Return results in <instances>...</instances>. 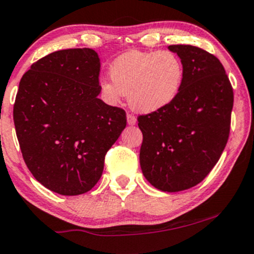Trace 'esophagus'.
<instances>
[{
  "label": "esophagus",
  "instance_id": "esophagus-1",
  "mask_svg": "<svg viewBox=\"0 0 254 254\" xmlns=\"http://www.w3.org/2000/svg\"><path fill=\"white\" fill-rule=\"evenodd\" d=\"M127 122L129 126H133V125H135V122H137V119H135V116L132 115V114H127Z\"/></svg>",
  "mask_w": 254,
  "mask_h": 254
}]
</instances>
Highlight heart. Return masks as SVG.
<instances>
[{
    "mask_svg": "<svg viewBox=\"0 0 254 254\" xmlns=\"http://www.w3.org/2000/svg\"><path fill=\"white\" fill-rule=\"evenodd\" d=\"M184 65L170 51H133L122 54L109 70L110 80L99 83L100 93L110 104L128 94V104L139 113H154L170 105L184 82Z\"/></svg>",
    "mask_w": 254,
    "mask_h": 254,
    "instance_id": "1",
    "label": "heart"
}]
</instances>
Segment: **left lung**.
<instances>
[{
  "label": "left lung",
  "mask_w": 254,
  "mask_h": 254,
  "mask_svg": "<svg viewBox=\"0 0 254 254\" xmlns=\"http://www.w3.org/2000/svg\"><path fill=\"white\" fill-rule=\"evenodd\" d=\"M168 50L184 65V82L170 105L138 116L139 160L152 187L176 192L202 182L219 160L230 133L234 92L213 54L190 45Z\"/></svg>",
  "instance_id": "left-lung-1"
}]
</instances>
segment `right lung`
I'll return each mask as SVG.
<instances>
[{
	"label": "right lung",
	"mask_w": 254,
	"mask_h": 254,
	"mask_svg": "<svg viewBox=\"0 0 254 254\" xmlns=\"http://www.w3.org/2000/svg\"><path fill=\"white\" fill-rule=\"evenodd\" d=\"M99 72L97 52L72 48L34 63L19 83L13 119L23 159L37 182L61 195L97 184L127 125L124 109L98 98Z\"/></svg>",
	"instance_id": "obj_1"
}]
</instances>
